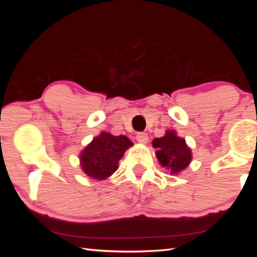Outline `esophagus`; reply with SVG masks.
Listing matches in <instances>:
<instances>
[{"label":"esophagus","instance_id":"1","mask_svg":"<svg viewBox=\"0 0 257 257\" xmlns=\"http://www.w3.org/2000/svg\"><path fill=\"white\" fill-rule=\"evenodd\" d=\"M136 139L138 143H141V144H146V143L149 142V136H147V134L145 133H139L137 134Z\"/></svg>","mask_w":257,"mask_h":257}]
</instances>
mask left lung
Returning <instances> with one entry per match:
<instances>
[{"instance_id": "left-lung-1", "label": "left lung", "mask_w": 257, "mask_h": 257, "mask_svg": "<svg viewBox=\"0 0 257 257\" xmlns=\"http://www.w3.org/2000/svg\"><path fill=\"white\" fill-rule=\"evenodd\" d=\"M156 149V158L163 168L168 169L171 175H177L188 167L191 161V151L184 138L177 136L175 130H167V134L153 142Z\"/></svg>"}]
</instances>
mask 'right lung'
<instances>
[{
    "label": "right lung",
    "instance_id": "1",
    "mask_svg": "<svg viewBox=\"0 0 257 257\" xmlns=\"http://www.w3.org/2000/svg\"><path fill=\"white\" fill-rule=\"evenodd\" d=\"M134 144L128 137L103 132L89 143L79 156L82 171L92 179L104 180L118 169L119 160Z\"/></svg>",
    "mask_w": 257,
    "mask_h": 257
}]
</instances>
